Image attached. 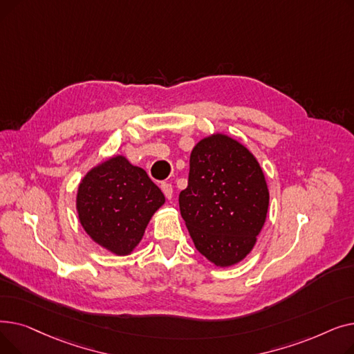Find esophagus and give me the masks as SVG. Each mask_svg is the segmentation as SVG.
Instances as JSON below:
<instances>
[{
    "label": "esophagus",
    "mask_w": 354,
    "mask_h": 354,
    "mask_svg": "<svg viewBox=\"0 0 354 354\" xmlns=\"http://www.w3.org/2000/svg\"><path fill=\"white\" fill-rule=\"evenodd\" d=\"M160 189H162V192L165 194V196L167 198V199H172V195H174V189H172V185L171 183H166V182H162L160 183Z\"/></svg>",
    "instance_id": "1"
}]
</instances>
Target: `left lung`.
I'll use <instances>...</instances> for the list:
<instances>
[{
    "instance_id": "obj_1",
    "label": "left lung",
    "mask_w": 354,
    "mask_h": 354,
    "mask_svg": "<svg viewBox=\"0 0 354 354\" xmlns=\"http://www.w3.org/2000/svg\"><path fill=\"white\" fill-rule=\"evenodd\" d=\"M268 203L264 172L244 145L222 133L195 145L179 209L196 250L211 263L243 261L264 227Z\"/></svg>"
}]
</instances>
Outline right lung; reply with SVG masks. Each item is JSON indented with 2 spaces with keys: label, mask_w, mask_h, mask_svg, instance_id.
I'll return each instance as SVG.
<instances>
[{
  "label": "right lung",
  "mask_w": 354,
  "mask_h": 354,
  "mask_svg": "<svg viewBox=\"0 0 354 354\" xmlns=\"http://www.w3.org/2000/svg\"><path fill=\"white\" fill-rule=\"evenodd\" d=\"M162 191L139 166L124 156L110 158L82 179L76 198L80 224L96 244L129 255L163 205Z\"/></svg>",
  "instance_id": "obj_1"
}]
</instances>
